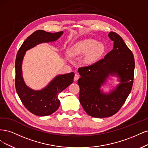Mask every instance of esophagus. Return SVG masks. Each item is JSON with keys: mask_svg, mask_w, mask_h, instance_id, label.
<instances>
[{"mask_svg": "<svg viewBox=\"0 0 148 148\" xmlns=\"http://www.w3.org/2000/svg\"><path fill=\"white\" fill-rule=\"evenodd\" d=\"M79 79V75L77 74H75V75H74V80L75 81H77L78 79Z\"/></svg>", "mask_w": 148, "mask_h": 148, "instance_id": "obj_1", "label": "esophagus"}]
</instances>
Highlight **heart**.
Segmentation results:
<instances>
[{
	"instance_id": "1",
	"label": "heart",
	"mask_w": 148,
	"mask_h": 148,
	"mask_svg": "<svg viewBox=\"0 0 148 148\" xmlns=\"http://www.w3.org/2000/svg\"><path fill=\"white\" fill-rule=\"evenodd\" d=\"M104 51V47L101 43L92 39H84L74 44L69 50L71 56H78L87 53L85 60L87 63L97 60Z\"/></svg>"
}]
</instances>
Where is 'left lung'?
I'll return each instance as SVG.
<instances>
[{"instance_id":"8db88e82","label":"left lung","mask_w":148,"mask_h":148,"mask_svg":"<svg viewBox=\"0 0 148 148\" xmlns=\"http://www.w3.org/2000/svg\"><path fill=\"white\" fill-rule=\"evenodd\" d=\"M108 36L114 42L113 49L95 63L78 69L79 101L85 112L93 117H108L116 114L125 102L133 84V53L116 32H110ZM109 75H117L121 84L105 94L100 87Z\"/></svg>"}]
</instances>
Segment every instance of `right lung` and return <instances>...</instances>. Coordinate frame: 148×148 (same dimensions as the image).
<instances>
[{
    "label": "right lung",
    "instance_id": "1",
    "mask_svg": "<svg viewBox=\"0 0 148 148\" xmlns=\"http://www.w3.org/2000/svg\"><path fill=\"white\" fill-rule=\"evenodd\" d=\"M63 32L50 33L43 30L33 32L24 41L18 50L15 61V88L23 105L33 114L49 116L55 112L60 105L58 95L73 82L74 73L59 75L46 87L34 90L26 86L22 76L21 64L26 51L37 44L56 40Z\"/></svg>",
    "mask_w": 148,
    "mask_h": 148
}]
</instances>
